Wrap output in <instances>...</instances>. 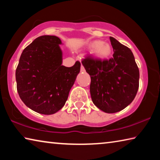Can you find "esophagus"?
Returning a JSON list of instances; mask_svg holds the SVG:
<instances>
[{
  "label": "esophagus",
  "mask_w": 160,
  "mask_h": 160,
  "mask_svg": "<svg viewBox=\"0 0 160 160\" xmlns=\"http://www.w3.org/2000/svg\"><path fill=\"white\" fill-rule=\"evenodd\" d=\"M80 71L82 72H85V68L83 67V66L82 65V66H81V68H80Z\"/></svg>",
  "instance_id": "obj_1"
}]
</instances>
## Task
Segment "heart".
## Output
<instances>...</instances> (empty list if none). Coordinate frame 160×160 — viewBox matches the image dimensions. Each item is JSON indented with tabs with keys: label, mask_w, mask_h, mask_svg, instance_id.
Here are the masks:
<instances>
[{
	"label": "heart",
	"mask_w": 160,
	"mask_h": 160,
	"mask_svg": "<svg viewBox=\"0 0 160 160\" xmlns=\"http://www.w3.org/2000/svg\"><path fill=\"white\" fill-rule=\"evenodd\" d=\"M93 52L97 57L99 58H107L111 55L112 48L109 43L102 41H94L90 45Z\"/></svg>",
	"instance_id": "obj_1"
}]
</instances>
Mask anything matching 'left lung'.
I'll use <instances>...</instances> for the list:
<instances>
[{"label": "left lung", "mask_w": 160, "mask_h": 160, "mask_svg": "<svg viewBox=\"0 0 160 160\" xmlns=\"http://www.w3.org/2000/svg\"><path fill=\"white\" fill-rule=\"evenodd\" d=\"M113 57L101 60L88 56L82 63L91 78L94 104L103 112L116 113L128 106L139 88V69L131 50L110 37Z\"/></svg>", "instance_id": "left-lung-1"}]
</instances>
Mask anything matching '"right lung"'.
<instances>
[{
	"label": "right lung",
	"instance_id": "obj_1",
	"mask_svg": "<svg viewBox=\"0 0 160 160\" xmlns=\"http://www.w3.org/2000/svg\"><path fill=\"white\" fill-rule=\"evenodd\" d=\"M60 44L56 36L37 37L23 50L16 69L20 99L42 114H53L64 106L80 70L79 61L72 67L62 66Z\"/></svg>",
	"mask_w": 160,
	"mask_h": 160
}]
</instances>
